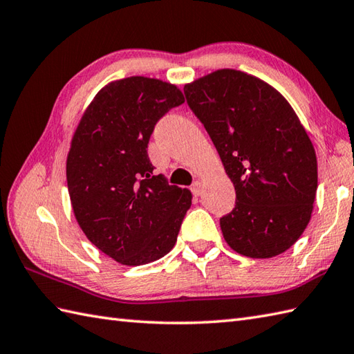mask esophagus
I'll list each match as a JSON object with an SVG mask.
<instances>
[{
  "mask_svg": "<svg viewBox=\"0 0 354 354\" xmlns=\"http://www.w3.org/2000/svg\"><path fill=\"white\" fill-rule=\"evenodd\" d=\"M192 192H194L195 197H200V195L203 194V183L201 182H195L192 185Z\"/></svg>",
  "mask_w": 354,
  "mask_h": 354,
  "instance_id": "esophagus-1",
  "label": "esophagus"
}]
</instances>
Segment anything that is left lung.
<instances>
[{"label":"left lung","mask_w":354,"mask_h":354,"mask_svg":"<svg viewBox=\"0 0 354 354\" xmlns=\"http://www.w3.org/2000/svg\"><path fill=\"white\" fill-rule=\"evenodd\" d=\"M186 101L236 191L219 219L236 253L270 259L290 248L310 221L317 154L286 98L261 78L218 69L185 86Z\"/></svg>","instance_id":"obj_1"}]
</instances>
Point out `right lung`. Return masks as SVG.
<instances>
[{
    "instance_id": "1",
    "label": "right lung",
    "mask_w": 354,
    "mask_h": 354,
    "mask_svg": "<svg viewBox=\"0 0 354 354\" xmlns=\"http://www.w3.org/2000/svg\"><path fill=\"white\" fill-rule=\"evenodd\" d=\"M185 103L177 86L127 77L101 89L71 140L66 182L78 225L122 265L157 261L176 245L189 189L154 176L147 148L156 122Z\"/></svg>"
}]
</instances>
